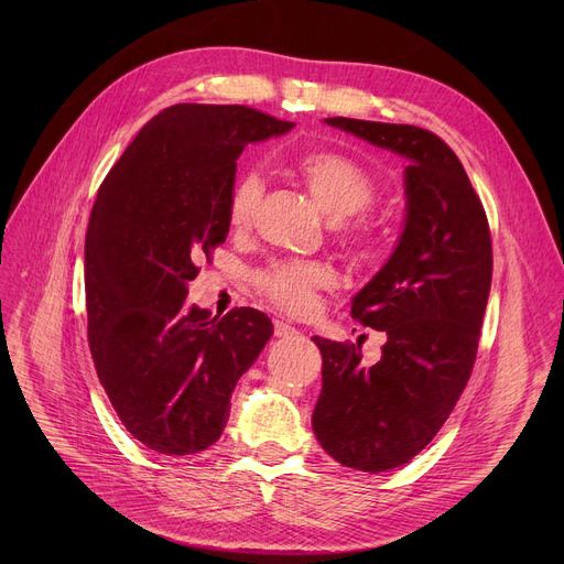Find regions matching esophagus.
Wrapping results in <instances>:
<instances>
[{
	"instance_id": "1",
	"label": "esophagus",
	"mask_w": 564,
	"mask_h": 564,
	"mask_svg": "<svg viewBox=\"0 0 564 564\" xmlns=\"http://www.w3.org/2000/svg\"><path fill=\"white\" fill-rule=\"evenodd\" d=\"M294 334H297V329L290 327L288 322H283V319H276V322H274V336H276V338H285V336H294Z\"/></svg>"
}]
</instances>
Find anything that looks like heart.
Returning a JSON list of instances; mask_svg holds the SVG:
<instances>
[{
  "instance_id": "1",
  "label": "heart",
  "mask_w": 564,
  "mask_h": 564,
  "mask_svg": "<svg viewBox=\"0 0 564 564\" xmlns=\"http://www.w3.org/2000/svg\"><path fill=\"white\" fill-rule=\"evenodd\" d=\"M308 192L334 221H345L372 203L375 185L368 171L338 153H308L294 162ZM262 183L258 173L247 171L237 177L228 198V224L232 230H245L251 224ZM354 247L368 240L366 226H354L347 232ZM332 281L329 267L319 262H274L258 274V290L267 300L292 315H306L315 304V292Z\"/></svg>"
}]
</instances>
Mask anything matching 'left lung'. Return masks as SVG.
I'll return each instance as SVG.
<instances>
[{
    "label": "left lung",
    "mask_w": 564,
    "mask_h": 564,
    "mask_svg": "<svg viewBox=\"0 0 564 564\" xmlns=\"http://www.w3.org/2000/svg\"><path fill=\"white\" fill-rule=\"evenodd\" d=\"M324 123L409 162L400 240L351 300L354 319L387 332L381 359L368 368L359 345L311 338L322 351L319 446L343 466L379 473L416 457L466 389L491 288V235L459 158L430 130L343 116Z\"/></svg>",
    "instance_id": "obj_1"
}]
</instances>
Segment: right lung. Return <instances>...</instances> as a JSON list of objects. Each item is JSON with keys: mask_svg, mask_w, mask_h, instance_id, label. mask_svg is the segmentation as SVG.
<instances>
[{"mask_svg": "<svg viewBox=\"0 0 564 564\" xmlns=\"http://www.w3.org/2000/svg\"><path fill=\"white\" fill-rule=\"evenodd\" d=\"M292 128L242 105H173L98 189L84 245L88 345L118 419L155 453L210 448L274 334L256 308L210 317L185 297L196 260L226 242L237 158Z\"/></svg>", "mask_w": 564, "mask_h": 564, "instance_id": "add662e5", "label": "right lung"}]
</instances>
